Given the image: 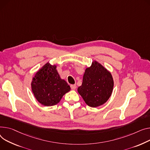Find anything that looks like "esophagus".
<instances>
[{"mask_svg":"<svg viewBox=\"0 0 150 150\" xmlns=\"http://www.w3.org/2000/svg\"><path fill=\"white\" fill-rule=\"evenodd\" d=\"M71 87L72 90H75L76 87L75 84H72V85H71Z\"/></svg>","mask_w":150,"mask_h":150,"instance_id":"esophagus-1","label":"esophagus"}]
</instances>
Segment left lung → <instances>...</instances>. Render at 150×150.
I'll return each mask as SVG.
<instances>
[{"instance_id":"obj_1","label":"left lung","mask_w":150,"mask_h":150,"mask_svg":"<svg viewBox=\"0 0 150 150\" xmlns=\"http://www.w3.org/2000/svg\"><path fill=\"white\" fill-rule=\"evenodd\" d=\"M113 86L110 72L94 60L91 66L86 69L82 84L77 91L87 105L97 107L108 101L112 93Z\"/></svg>"}]
</instances>
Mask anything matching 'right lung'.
<instances>
[{
	"label": "right lung",
	"instance_id": "obj_1",
	"mask_svg": "<svg viewBox=\"0 0 150 150\" xmlns=\"http://www.w3.org/2000/svg\"><path fill=\"white\" fill-rule=\"evenodd\" d=\"M31 85L35 98L45 106L57 104L63 96L71 91V87L59 76L57 65H52L49 62L35 73Z\"/></svg>",
	"mask_w": 150,
	"mask_h": 150
}]
</instances>
